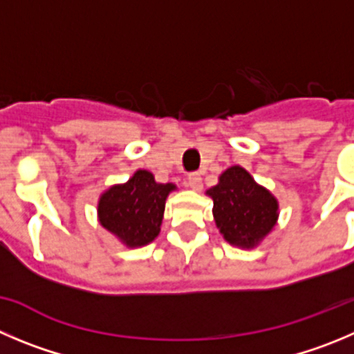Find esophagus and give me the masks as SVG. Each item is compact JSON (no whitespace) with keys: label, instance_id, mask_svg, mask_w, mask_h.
<instances>
[{"label":"esophagus","instance_id":"esophagus-1","mask_svg":"<svg viewBox=\"0 0 354 354\" xmlns=\"http://www.w3.org/2000/svg\"><path fill=\"white\" fill-rule=\"evenodd\" d=\"M187 185H188V187H190V188H192V190H196V192H199L201 188H203V178H201L199 174H190V176H188Z\"/></svg>","mask_w":354,"mask_h":354}]
</instances>
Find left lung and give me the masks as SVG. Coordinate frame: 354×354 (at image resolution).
Returning a JSON list of instances; mask_svg holds the SVG:
<instances>
[{"label": "left lung", "instance_id": "obj_1", "mask_svg": "<svg viewBox=\"0 0 354 354\" xmlns=\"http://www.w3.org/2000/svg\"><path fill=\"white\" fill-rule=\"evenodd\" d=\"M206 196L213 199L214 223L223 239L243 250L259 246L279 218L276 197L241 166L223 171Z\"/></svg>", "mask_w": 354, "mask_h": 354}]
</instances>
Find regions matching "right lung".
<instances>
[{
	"label": "right lung",
	"mask_w": 354,
	"mask_h": 354,
	"mask_svg": "<svg viewBox=\"0 0 354 354\" xmlns=\"http://www.w3.org/2000/svg\"><path fill=\"white\" fill-rule=\"evenodd\" d=\"M174 190V183H157L150 171L138 169L99 196V223L124 246H147L160 232L166 201Z\"/></svg>",
	"instance_id": "add662e5"
}]
</instances>
